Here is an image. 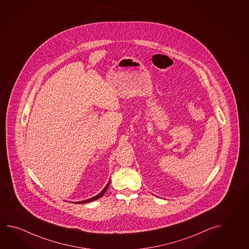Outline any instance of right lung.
Returning a JSON list of instances; mask_svg holds the SVG:
<instances>
[{
	"label": "right lung",
	"instance_id": "right-lung-1",
	"mask_svg": "<svg viewBox=\"0 0 249 249\" xmlns=\"http://www.w3.org/2000/svg\"><path fill=\"white\" fill-rule=\"evenodd\" d=\"M109 185H110V182H108V183L107 184V186L104 188V190H103L101 193H99V194H97V196H95V197H93V198H89V199H87V200L79 201V202H77V204L87 203V202H90V201H93V200H96V199H97V198H101V197L104 196V194L106 193V192H107V189H108V187H109Z\"/></svg>",
	"mask_w": 249,
	"mask_h": 249
}]
</instances>
